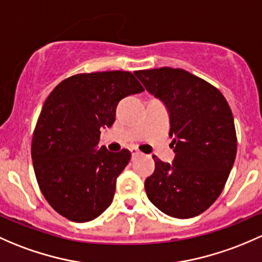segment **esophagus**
I'll return each mask as SVG.
<instances>
[{"instance_id":"34e87169","label":"esophagus","mask_w":262,"mask_h":262,"mask_svg":"<svg viewBox=\"0 0 262 262\" xmlns=\"http://www.w3.org/2000/svg\"><path fill=\"white\" fill-rule=\"evenodd\" d=\"M130 152H132V157H133V158H137V157H139L140 154H142L138 149H136V148H132Z\"/></svg>"}]
</instances>
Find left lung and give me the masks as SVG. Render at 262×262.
Masks as SVG:
<instances>
[{"label": "left lung", "instance_id": "obj_1", "mask_svg": "<svg viewBox=\"0 0 262 262\" xmlns=\"http://www.w3.org/2000/svg\"><path fill=\"white\" fill-rule=\"evenodd\" d=\"M148 93L169 115L172 163L153 157L156 168L144 182L158 210L176 219L198 216L219 198L237 152L230 105L219 89L183 69L136 71Z\"/></svg>", "mask_w": 262, "mask_h": 262}]
</instances>
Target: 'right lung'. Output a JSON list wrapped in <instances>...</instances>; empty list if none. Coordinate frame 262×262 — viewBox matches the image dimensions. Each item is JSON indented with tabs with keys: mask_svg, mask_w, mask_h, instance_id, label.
<instances>
[{
	"mask_svg": "<svg viewBox=\"0 0 262 262\" xmlns=\"http://www.w3.org/2000/svg\"><path fill=\"white\" fill-rule=\"evenodd\" d=\"M129 71L78 74L60 82L43 103L31 144L35 174L49 205L74 222H88L112 205L128 149H98L125 96L143 92Z\"/></svg>",
	"mask_w": 262,
	"mask_h": 262,
	"instance_id": "1",
	"label": "right lung"
}]
</instances>
